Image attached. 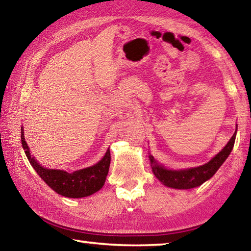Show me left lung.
<instances>
[{"label":"left lung","instance_id":"1","mask_svg":"<svg viewBox=\"0 0 251 251\" xmlns=\"http://www.w3.org/2000/svg\"><path fill=\"white\" fill-rule=\"evenodd\" d=\"M236 133L232 135V137L229 139L227 145L220 151L217 155L208 161L207 164L201 165L199 167L180 169V171H172L161 166L155 160L154 157L150 155L151 165L154 175L160 182H163L165 186L171 187L175 189H190L195 187L201 186L206 180L215 175V173L218 171L219 167L224 164V161L227 159V157L230 154L233 144H235Z\"/></svg>","mask_w":251,"mask_h":251}]
</instances>
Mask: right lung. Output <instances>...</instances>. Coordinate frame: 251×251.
Here are the masks:
<instances>
[{"label": "right lung", "mask_w": 251, "mask_h": 251, "mask_svg": "<svg viewBox=\"0 0 251 251\" xmlns=\"http://www.w3.org/2000/svg\"><path fill=\"white\" fill-rule=\"evenodd\" d=\"M21 142L32 167L54 192L62 196L69 198L87 197L99 192L104 186L110 164L109 150H107L103 158L94 166L67 173L61 169L45 168L37 163L35 157H33L29 151L27 143L24 138L23 127H21Z\"/></svg>", "instance_id": "obj_1"}]
</instances>
